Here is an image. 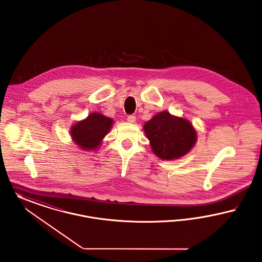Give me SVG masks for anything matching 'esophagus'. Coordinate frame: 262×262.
Instances as JSON below:
<instances>
[{"mask_svg": "<svg viewBox=\"0 0 262 262\" xmlns=\"http://www.w3.org/2000/svg\"><path fill=\"white\" fill-rule=\"evenodd\" d=\"M127 121L130 123H134L136 121V117L134 115H128L127 116Z\"/></svg>", "mask_w": 262, "mask_h": 262, "instance_id": "esophagus-1", "label": "esophagus"}]
</instances>
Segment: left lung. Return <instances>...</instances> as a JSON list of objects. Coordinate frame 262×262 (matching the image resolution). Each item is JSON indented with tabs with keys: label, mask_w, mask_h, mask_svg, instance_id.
I'll use <instances>...</instances> for the list:
<instances>
[{
	"label": "left lung",
	"mask_w": 262,
	"mask_h": 262,
	"mask_svg": "<svg viewBox=\"0 0 262 262\" xmlns=\"http://www.w3.org/2000/svg\"><path fill=\"white\" fill-rule=\"evenodd\" d=\"M155 155L163 160H176L191 150L196 132L186 119L158 113L144 126Z\"/></svg>",
	"instance_id": "left-lung-1"
}]
</instances>
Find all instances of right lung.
I'll return each instance as SVG.
<instances>
[{
	"mask_svg": "<svg viewBox=\"0 0 262 262\" xmlns=\"http://www.w3.org/2000/svg\"><path fill=\"white\" fill-rule=\"evenodd\" d=\"M112 119L100 114L92 113L83 121H80L72 128V138L81 149H97L100 141L111 129Z\"/></svg>",
	"mask_w": 262,
	"mask_h": 262,
	"instance_id": "1",
	"label": "right lung"
}]
</instances>
